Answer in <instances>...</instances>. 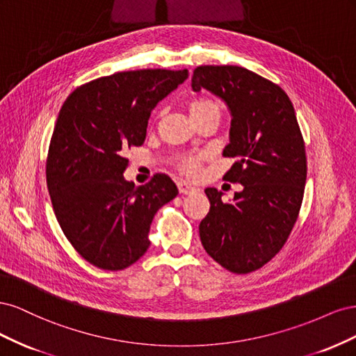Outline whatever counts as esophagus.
I'll return each mask as SVG.
<instances>
[{"mask_svg": "<svg viewBox=\"0 0 356 356\" xmlns=\"http://www.w3.org/2000/svg\"><path fill=\"white\" fill-rule=\"evenodd\" d=\"M178 190L181 195H191V193H195L197 188L190 184V182H186V181H179L178 182Z\"/></svg>", "mask_w": 356, "mask_h": 356, "instance_id": "obj_1", "label": "esophagus"}]
</instances>
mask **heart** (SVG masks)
Listing matches in <instances>:
<instances>
[{"instance_id":"heart-1","label":"heart","mask_w":356,"mask_h":356,"mask_svg":"<svg viewBox=\"0 0 356 356\" xmlns=\"http://www.w3.org/2000/svg\"><path fill=\"white\" fill-rule=\"evenodd\" d=\"M220 102L211 98H196L188 102V111L193 120L209 113L220 114ZM179 169L187 175H196L199 170V157H184L179 161Z\"/></svg>"}]
</instances>
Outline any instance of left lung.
<instances>
[{
    "mask_svg": "<svg viewBox=\"0 0 356 356\" xmlns=\"http://www.w3.org/2000/svg\"><path fill=\"white\" fill-rule=\"evenodd\" d=\"M191 89L227 105L230 143L222 156L236 161L224 179L243 186L232 202L217 188L204 190L211 208L200 241L227 270L250 273L281 251L303 200L307 165L294 106L277 84L234 65L197 67Z\"/></svg>",
    "mask_w": 356,
    "mask_h": 356,
    "instance_id": "obj_1",
    "label": "left lung"
}]
</instances>
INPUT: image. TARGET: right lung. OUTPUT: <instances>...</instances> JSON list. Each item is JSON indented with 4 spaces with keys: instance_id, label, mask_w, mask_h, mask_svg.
Wrapping results in <instances>:
<instances>
[{
    "instance_id": "add662e5",
    "label": "right lung",
    "mask_w": 356,
    "mask_h": 356,
    "mask_svg": "<svg viewBox=\"0 0 356 356\" xmlns=\"http://www.w3.org/2000/svg\"><path fill=\"white\" fill-rule=\"evenodd\" d=\"M187 77V70L115 72L80 86L62 105L47 188L63 234L96 267L123 270L143 257L156 212L178 195L165 174L141 187L124 179V152L144 144L149 114Z\"/></svg>"
}]
</instances>
